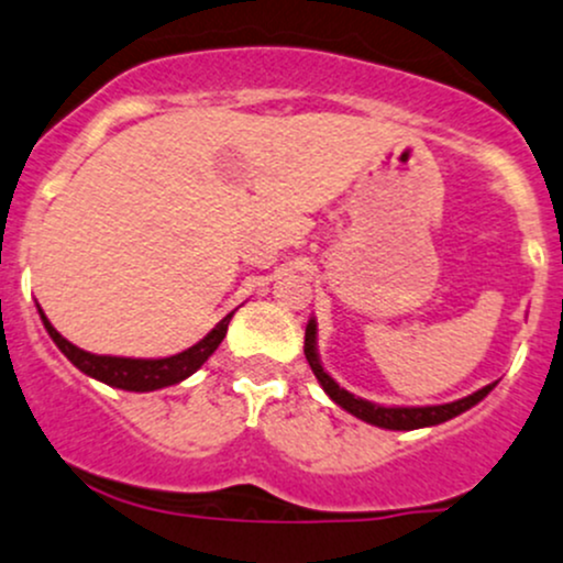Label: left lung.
<instances>
[{
  "mask_svg": "<svg viewBox=\"0 0 563 563\" xmlns=\"http://www.w3.org/2000/svg\"><path fill=\"white\" fill-rule=\"evenodd\" d=\"M316 321L307 323L305 329V356L310 361L312 372H316L318 383H321L323 390L331 396V399L336 401V405L342 407V410H347L351 416L361 418V421L372 423V426H380V429H394V431H410V429H423V426H437V423H445L451 421V418L461 416L464 410H470V407H475L477 401L485 399L488 396V390L494 388V383L490 386H485L481 390H475L472 396H464V399L459 401H451V405H431V407H380V405H372V401L366 399H358V396L347 394L345 388L336 386L334 380L323 372L321 366V358H318V351H316Z\"/></svg>",
  "mask_w": 563,
  "mask_h": 563,
  "instance_id": "left-lung-1",
  "label": "left lung"
}]
</instances>
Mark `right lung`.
Segmentation results:
<instances>
[{"label": "right lung", "mask_w": 563, "mask_h": 563, "mask_svg": "<svg viewBox=\"0 0 563 563\" xmlns=\"http://www.w3.org/2000/svg\"><path fill=\"white\" fill-rule=\"evenodd\" d=\"M40 310V307H37ZM234 312H229L205 340H199L197 345L188 347V351L177 353V356L169 358H121V356H97V353L80 351L78 345H73L69 340H64L56 329L51 327V321L45 318V312L40 310V318H43L47 334L51 340L56 342L58 351L64 353L80 372H86L88 377L93 380L108 383L112 388H123V390H156V388H167L175 386V383L186 380L188 375L199 369L207 358L216 353V347L221 345L223 336H227L229 321H232Z\"/></svg>", "instance_id": "1"}]
</instances>
